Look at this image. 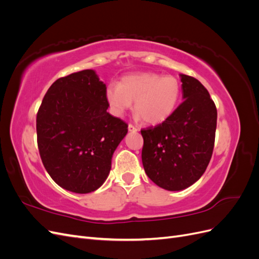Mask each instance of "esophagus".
Segmentation results:
<instances>
[{"label":"esophagus","instance_id":"34e87169","mask_svg":"<svg viewBox=\"0 0 259 259\" xmlns=\"http://www.w3.org/2000/svg\"><path fill=\"white\" fill-rule=\"evenodd\" d=\"M128 131L130 132H136V131H138V127L134 126L133 124H128Z\"/></svg>","mask_w":259,"mask_h":259}]
</instances>
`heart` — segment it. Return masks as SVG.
<instances>
[{"mask_svg": "<svg viewBox=\"0 0 259 259\" xmlns=\"http://www.w3.org/2000/svg\"><path fill=\"white\" fill-rule=\"evenodd\" d=\"M180 95L182 85L177 77L154 72L124 76L119 84L107 89V101L114 115L122 116L135 101L137 117L150 125L166 121L176 110Z\"/></svg>", "mask_w": 259, "mask_h": 259, "instance_id": "1", "label": "heart"}]
</instances>
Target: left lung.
<instances>
[{"label": "left lung", "instance_id": "1", "mask_svg": "<svg viewBox=\"0 0 259 259\" xmlns=\"http://www.w3.org/2000/svg\"><path fill=\"white\" fill-rule=\"evenodd\" d=\"M184 101L166 121L140 131L147 176L169 191L186 189L204 173L215 144L217 109L195 77L182 74Z\"/></svg>", "mask_w": 259, "mask_h": 259}]
</instances>
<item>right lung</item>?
<instances>
[{
  "label": "right lung",
  "mask_w": 259,
  "mask_h": 259,
  "mask_svg": "<svg viewBox=\"0 0 259 259\" xmlns=\"http://www.w3.org/2000/svg\"><path fill=\"white\" fill-rule=\"evenodd\" d=\"M106 84L93 70L59 77L46 92L36 114L43 165L61 188L95 191L111 168V158L128 125L107 112Z\"/></svg>",
  "instance_id": "obj_1"
}]
</instances>
